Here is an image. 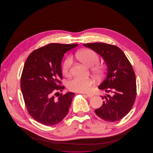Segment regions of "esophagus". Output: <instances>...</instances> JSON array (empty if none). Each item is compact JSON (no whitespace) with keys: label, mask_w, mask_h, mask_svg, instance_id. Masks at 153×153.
I'll list each match as a JSON object with an SVG mask.
<instances>
[{"label":"esophagus","mask_w":153,"mask_h":153,"mask_svg":"<svg viewBox=\"0 0 153 153\" xmlns=\"http://www.w3.org/2000/svg\"><path fill=\"white\" fill-rule=\"evenodd\" d=\"M86 96H87V97H89V98H91V97L93 96V94H92V93H87V94H86Z\"/></svg>","instance_id":"esophagus-1"}]
</instances>
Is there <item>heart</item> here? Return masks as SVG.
<instances>
[{"label": "heart", "mask_w": 153, "mask_h": 153, "mask_svg": "<svg viewBox=\"0 0 153 153\" xmlns=\"http://www.w3.org/2000/svg\"><path fill=\"white\" fill-rule=\"evenodd\" d=\"M76 57L79 61L89 67H92L98 64L100 61L98 54L91 49H84L76 53ZM73 59L71 57H68L62 64V73L65 76H68L70 74V69ZM93 71L97 74H101L103 72V67L96 66L93 68ZM94 81L91 78H74L68 82V88L74 92H86L90 89Z\"/></svg>", "instance_id": "1"}]
</instances>
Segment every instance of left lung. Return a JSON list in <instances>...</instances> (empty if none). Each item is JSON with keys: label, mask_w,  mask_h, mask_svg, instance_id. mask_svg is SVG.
<instances>
[{"label": "left lung", "mask_w": 153, "mask_h": 153, "mask_svg": "<svg viewBox=\"0 0 153 153\" xmlns=\"http://www.w3.org/2000/svg\"><path fill=\"white\" fill-rule=\"evenodd\" d=\"M102 57L108 68L107 75L98 88L111 94L95 110L98 117L108 122L117 121L129 112L137 96L135 74L131 64L117 46L104 43L84 44Z\"/></svg>", "instance_id": "obj_1"}]
</instances>
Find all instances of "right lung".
<instances>
[{
    "instance_id": "add662e5",
    "label": "right lung",
    "mask_w": 153,
    "mask_h": 153,
    "mask_svg": "<svg viewBox=\"0 0 153 153\" xmlns=\"http://www.w3.org/2000/svg\"><path fill=\"white\" fill-rule=\"evenodd\" d=\"M78 44L50 43L34 50L27 57L21 76L20 87L25 105L30 116L47 126L61 122L68 113L75 96L62 92V59Z\"/></svg>"
}]
</instances>
